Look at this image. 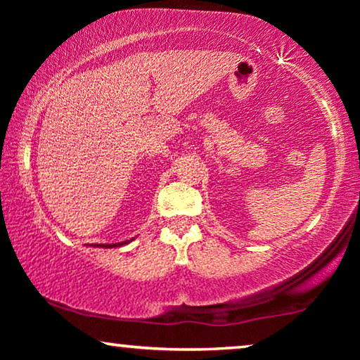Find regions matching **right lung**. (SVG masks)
Instances as JSON below:
<instances>
[{"instance_id": "right-lung-1", "label": "right lung", "mask_w": 360, "mask_h": 360, "mask_svg": "<svg viewBox=\"0 0 360 360\" xmlns=\"http://www.w3.org/2000/svg\"><path fill=\"white\" fill-rule=\"evenodd\" d=\"M128 242V240H127ZM127 242H122V243H113V245H98V247H106V249H111V247H120V245H123V243H127Z\"/></svg>"}]
</instances>
